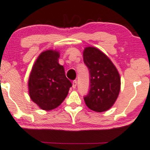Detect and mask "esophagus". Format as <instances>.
<instances>
[{
	"instance_id": "obj_1",
	"label": "esophagus",
	"mask_w": 150,
	"mask_h": 150,
	"mask_svg": "<svg viewBox=\"0 0 150 150\" xmlns=\"http://www.w3.org/2000/svg\"><path fill=\"white\" fill-rule=\"evenodd\" d=\"M77 86V81L76 80H74L73 82V89H75Z\"/></svg>"
}]
</instances>
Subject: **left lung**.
<instances>
[{"label":"left lung","instance_id":"obj_1","mask_svg":"<svg viewBox=\"0 0 150 150\" xmlns=\"http://www.w3.org/2000/svg\"><path fill=\"white\" fill-rule=\"evenodd\" d=\"M84 64L90 73V89L84 101L91 110L107 111L112 107L121 89V77L117 68L105 54L93 47L83 51Z\"/></svg>","mask_w":150,"mask_h":150}]
</instances>
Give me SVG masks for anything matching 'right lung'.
I'll return each mask as SVG.
<instances>
[{"instance_id": "add662e5", "label": "right lung", "mask_w": 150, "mask_h": 150, "mask_svg": "<svg viewBox=\"0 0 150 150\" xmlns=\"http://www.w3.org/2000/svg\"><path fill=\"white\" fill-rule=\"evenodd\" d=\"M59 51L42 52L34 63L28 77L29 96L40 109L49 111L59 106L67 96L71 82L59 64Z\"/></svg>"}]
</instances>
